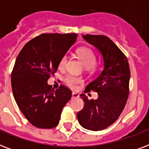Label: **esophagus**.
Returning <instances> with one entry per match:
<instances>
[{"label": "esophagus", "instance_id": "34e87169", "mask_svg": "<svg viewBox=\"0 0 149 149\" xmlns=\"http://www.w3.org/2000/svg\"><path fill=\"white\" fill-rule=\"evenodd\" d=\"M78 97H79V93H76V92H72V98H78Z\"/></svg>", "mask_w": 149, "mask_h": 149}]
</instances>
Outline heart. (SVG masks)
<instances>
[{"mask_svg":"<svg viewBox=\"0 0 149 149\" xmlns=\"http://www.w3.org/2000/svg\"><path fill=\"white\" fill-rule=\"evenodd\" d=\"M77 55L85 67L88 68V69H90V68L93 69V65L96 63V55L91 49L86 47L79 48L77 50ZM67 56H63L59 61L58 67L60 69L65 68L66 63H67ZM64 81L67 86H69L71 88L76 89L78 86V85L82 83V79L79 77H75L72 75H69L65 77Z\"/></svg>","mask_w":149,"mask_h":149,"instance_id":"obj_1","label":"heart"}]
</instances>
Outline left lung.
<instances>
[{
	"label": "left lung",
	"mask_w": 149,
	"mask_h": 149,
	"mask_svg": "<svg viewBox=\"0 0 149 149\" xmlns=\"http://www.w3.org/2000/svg\"><path fill=\"white\" fill-rule=\"evenodd\" d=\"M82 37L100 54L103 69L85 90L97 92V99L89 100L84 93L80 94L84 107L77 113V119L83 127L97 132L115 122L125 108L129 93V65L126 56L108 37Z\"/></svg>",
	"instance_id": "1"
}]
</instances>
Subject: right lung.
<instances>
[{"instance_id":"add662e5","label":"right lung","mask_w":149,"mask_h":149,"mask_svg":"<svg viewBox=\"0 0 149 149\" xmlns=\"http://www.w3.org/2000/svg\"><path fill=\"white\" fill-rule=\"evenodd\" d=\"M77 38V34H42L27 42L16 58L11 73L13 95L35 127H56L71 98L72 92L66 86L61 85L54 91L47 81Z\"/></svg>"}]
</instances>
